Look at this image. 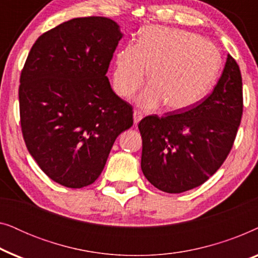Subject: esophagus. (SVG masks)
<instances>
[{
  "label": "esophagus",
  "instance_id": "esophagus-1",
  "mask_svg": "<svg viewBox=\"0 0 258 258\" xmlns=\"http://www.w3.org/2000/svg\"><path fill=\"white\" fill-rule=\"evenodd\" d=\"M143 118V114L141 110H134V123L137 124Z\"/></svg>",
  "mask_w": 258,
  "mask_h": 258
}]
</instances>
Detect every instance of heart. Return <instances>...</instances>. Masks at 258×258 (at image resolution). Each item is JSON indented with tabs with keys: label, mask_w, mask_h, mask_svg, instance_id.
Listing matches in <instances>:
<instances>
[{
	"label": "heart",
	"mask_w": 258,
	"mask_h": 258,
	"mask_svg": "<svg viewBox=\"0 0 258 258\" xmlns=\"http://www.w3.org/2000/svg\"><path fill=\"white\" fill-rule=\"evenodd\" d=\"M221 55L211 42L176 28H144L137 43L129 42L115 55L112 82L119 96L135 94L149 70L150 86L137 98L148 110L165 102L178 110L202 100L216 80Z\"/></svg>",
	"instance_id": "b5f03b06"
}]
</instances>
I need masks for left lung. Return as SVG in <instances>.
I'll return each instance as SVG.
<instances>
[{
    "mask_svg": "<svg viewBox=\"0 0 258 258\" xmlns=\"http://www.w3.org/2000/svg\"><path fill=\"white\" fill-rule=\"evenodd\" d=\"M243 112L239 67L228 55L213 93L188 108L139 123L141 168L154 186L179 194L203 184L230 153Z\"/></svg>",
    "mask_w": 258,
    "mask_h": 258,
    "instance_id": "1",
    "label": "left lung"
}]
</instances>
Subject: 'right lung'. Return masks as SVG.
I'll list each match as a JSON object with an SVG mask.
<instances>
[{
	"instance_id": "obj_1",
	"label": "right lung",
	"mask_w": 258,
	"mask_h": 258,
	"mask_svg": "<svg viewBox=\"0 0 258 258\" xmlns=\"http://www.w3.org/2000/svg\"><path fill=\"white\" fill-rule=\"evenodd\" d=\"M123 34L108 17H77L42 34L20 79L24 142L45 175L67 188L94 183L133 107L105 74Z\"/></svg>"
}]
</instances>
